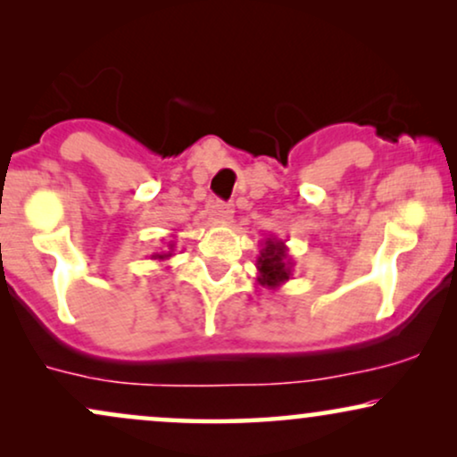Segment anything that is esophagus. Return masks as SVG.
Masks as SVG:
<instances>
[{
	"instance_id": "34e87169",
	"label": "esophagus",
	"mask_w": 457,
	"mask_h": 457,
	"mask_svg": "<svg viewBox=\"0 0 457 457\" xmlns=\"http://www.w3.org/2000/svg\"><path fill=\"white\" fill-rule=\"evenodd\" d=\"M232 217H234L232 204H225V202H219V200H214L208 204V219H212V221L228 223Z\"/></svg>"
}]
</instances>
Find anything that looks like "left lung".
Here are the masks:
<instances>
[{
  "mask_svg": "<svg viewBox=\"0 0 457 457\" xmlns=\"http://www.w3.org/2000/svg\"><path fill=\"white\" fill-rule=\"evenodd\" d=\"M257 281L266 289H278L291 278L294 262L289 257V249L277 236H268L262 240V251L257 255Z\"/></svg>",
  "mask_w": 457,
  "mask_h": 457,
  "instance_id": "1",
  "label": "left lung"
}]
</instances>
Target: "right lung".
<instances>
[{
	"mask_svg": "<svg viewBox=\"0 0 457 457\" xmlns=\"http://www.w3.org/2000/svg\"><path fill=\"white\" fill-rule=\"evenodd\" d=\"M174 255V243L172 240H170L168 243V251H162V253H153L151 255V260H157V262H166V260H170V257Z\"/></svg>",
	"mask_w": 457,
	"mask_h": 457,
	"instance_id": "1",
	"label": "right lung"
}]
</instances>
